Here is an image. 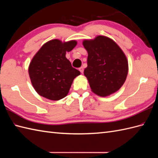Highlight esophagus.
I'll use <instances>...</instances> for the list:
<instances>
[{"label": "esophagus", "mask_w": 158, "mask_h": 158, "mask_svg": "<svg viewBox=\"0 0 158 158\" xmlns=\"http://www.w3.org/2000/svg\"><path fill=\"white\" fill-rule=\"evenodd\" d=\"M79 71L81 72V73H83V67H80V68L79 69Z\"/></svg>", "instance_id": "esophagus-1"}]
</instances>
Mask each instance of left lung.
<instances>
[{"label":"left lung","instance_id":"8db88e82","mask_svg":"<svg viewBox=\"0 0 158 158\" xmlns=\"http://www.w3.org/2000/svg\"><path fill=\"white\" fill-rule=\"evenodd\" d=\"M83 45L88 52V66L84 75L92 92L105 97L122 88L128 73V62L117 43L106 36L85 39Z\"/></svg>","mask_w":158,"mask_h":158}]
</instances>
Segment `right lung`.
<instances>
[{"mask_svg": "<svg viewBox=\"0 0 158 158\" xmlns=\"http://www.w3.org/2000/svg\"><path fill=\"white\" fill-rule=\"evenodd\" d=\"M75 40L53 39L43 44L28 66L31 83L39 95L51 100H60L68 94L74 79L80 75L66 58L77 45Z\"/></svg>", "mask_w": 158, "mask_h": 158, "instance_id": "obj_1", "label": "right lung"}]
</instances>
